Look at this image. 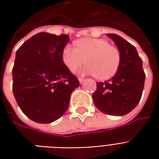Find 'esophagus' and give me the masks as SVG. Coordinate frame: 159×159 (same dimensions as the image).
<instances>
[{
  "mask_svg": "<svg viewBox=\"0 0 159 159\" xmlns=\"http://www.w3.org/2000/svg\"><path fill=\"white\" fill-rule=\"evenodd\" d=\"M78 80H79V82H80V83H81V84H83V83H84V81H85V79H83V78H81V77H80V78H78Z\"/></svg>",
  "mask_w": 159,
  "mask_h": 159,
  "instance_id": "1",
  "label": "esophagus"
}]
</instances>
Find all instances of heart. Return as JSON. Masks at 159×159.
Masks as SVG:
<instances>
[{
  "label": "heart",
  "instance_id": "b5f03b06",
  "mask_svg": "<svg viewBox=\"0 0 159 159\" xmlns=\"http://www.w3.org/2000/svg\"><path fill=\"white\" fill-rule=\"evenodd\" d=\"M76 47L66 45L63 48L62 59L70 70H75L85 64L79 70L83 75H96L99 80H108L115 76L119 68V50L109 42L97 38H83L76 42Z\"/></svg>",
  "mask_w": 159,
  "mask_h": 159
}]
</instances>
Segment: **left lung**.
I'll return each instance as SVG.
<instances>
[{
	"label": "left lung",
	"instance_id": "obj_1",
	"mask_svg": "<svg viewBox=\"0 0 159 159\" xmlns=\"http://www.w3.org/2000/svg\"><path fill=\"white\" fill-rule=\"evenodd\" d=\"M120 52L121 61L115 76L105 83H97L93 93L97 109L108 115L123 116L136 107L142 94L145 73L136 48L116 34H107Z\"/></svg>",
	"mask_w": 159,
	"mask_h": 159
}]
</instances>
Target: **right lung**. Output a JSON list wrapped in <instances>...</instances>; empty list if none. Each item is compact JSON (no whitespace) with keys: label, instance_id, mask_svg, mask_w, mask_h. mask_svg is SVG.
I'll list each match as a JSON object with an SVG mask.
<instances>
[{"label":"right lung","instance_id":"add662e5","mask_svg":"<svg viewBox=\"0 0 159 159\" xmlns=\"http://www.w3.org/2000/svg\"><path fill=\"white\" fill-rule=\"evenodd\" d=\"M69 36L41 32L26 41L17 52L12 68L15 100L30 119L50 123L65 114L70 94L79 81L62 59Z\"/></svg>","mask_w":159,"mask_h":159}]
</instances>
